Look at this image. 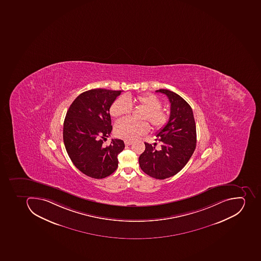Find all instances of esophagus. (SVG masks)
I'll return each mask as SVG.
<instances>
[{"label":"esophagus","instance_id":"1","mask_svg":"<svg viewBox=\"0 0 261 261\" xmlns=\"http://www.w3.org/2000/svg\"><path fill=\"white\" fill-rule=\"evenodd\" d=\"M132 141H129V140H125V145H127V146H129V145H130V144H132Z\"/></svg>","mask_w":261,"mask_h":261}]
</instances>
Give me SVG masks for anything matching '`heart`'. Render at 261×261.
Listing matches in <instances>:
<instances>
[{
    "label": "heart",
    "instance_id": "obj_1",
    "mask_svg": "<svg viewBox=\"0 0 261 261\" xmlns=\"http://www.w3.org/2000/svg\"><path fill=\"white\" fill-rule=\"evenodd\" d=\"M136 107L144 108L140 118L148 120L155 129H163L169 121L170 114L168 111L162 109L161 100L152 93H144L136 98L132 96L120 97L110 108V114L115 118L126 117L132 111V103ZM149 130L146 121H136L125 119L118 121L115 125V135L118 138L133 140L144 136Z\"/></svg>",
    "mask_w": 261,
    "mask_h": 261
}]
</instances>
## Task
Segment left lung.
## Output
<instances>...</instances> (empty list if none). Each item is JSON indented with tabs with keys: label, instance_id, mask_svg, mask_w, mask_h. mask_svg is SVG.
Returning <instances> with one entry per match:
<instances>
[{
	"label": "left lung",
	"instance_id": "8db88e82",
	"mask_svg": "<svg viewBox=\"0 0 261 261\" xmlns=\"http://www.w3.org/2000/svg\"><path fill=\"white\" fill-rule=\"evenodd\" d=\"M165 94L171 103L170 119L166 126L160 129L157 136L161 148L156 144H145L139 163L144 173L155 179L163 180L176 175L188 163L196 146V126L193 111L180 95L168 89H159Z\"/></svg>",
	"mask_w": 261,
	"mask_h": 261
}]
</instances>
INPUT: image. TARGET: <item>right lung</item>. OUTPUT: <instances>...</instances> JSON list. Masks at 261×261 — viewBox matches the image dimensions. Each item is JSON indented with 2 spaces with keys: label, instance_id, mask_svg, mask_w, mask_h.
<instances>
[{
  "label": "right lung",
  "instance_id": "obj_1",
  "mask_svg": "<svg viewBox=\"0 0 261 261\" xmlns=\"http://www.w3.org/2000/svg\"><path fill=\"white\" fill-rule=\"evenodd\" d=\"M122 91L90 89L73 101L64 121L63 140L70 160L89 177L110 176L118 166L117 155L125 148L123 140L102 145L113 129L111 106Z\"/></svg>",
  "mask_w": 261,
  "mask_h": 261
}]
</instances>
